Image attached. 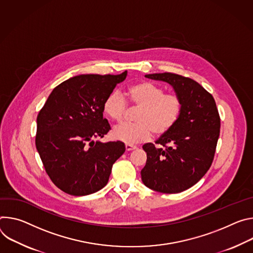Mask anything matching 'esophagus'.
<instances>
[{
    "instance_id": "obj_1",
    "label": "esophagus",
    "mask_w": 253,
    "mask_h": 253,
    "mask_svg": "<svg viewBox=\"0 0 253 253\" xmlns=\"http://www.w3.org/2000/svg\"><path fill=\"white\" fill-rule=\"evenodd\" d=\"M136 149V147L135 146H132V145H128V144H126V150L127 151V152H129V151H132V150H135Z\"/></svg>"
}]
</instances>
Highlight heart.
I'll list each match as a JSON object with an SVG mask.
<instances>
[{
  "label": "heart",
  "instance_id": "b5f03b06",
  "mask_svg": "<svg viewBox=\"0 0 253 253\" xmlns=\"http://www.w3.org/2000/svg\"><path fill=\"white\" fill-rule=\"evenodd\" d=\"M129 102L138 107L133 124L123 123L112 129L117 141L134 145L147 141L154 133L163 135L177 124L182 111V101L175 93L165 90L150 81L137 82L127 90ZM104 115L110 120L120 122L126 109L125 97L118 90L111 91L102 104Z\"/></svg>",
  "mask_w": 253,
  "mask_h": 253
}]
</instances>
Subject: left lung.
Listing matches in <instances>:
<instances>
[{
  "instance_id": "1",
  "label": "left lung",
  "mask_w": 253,
  "mask_h": 253,
  "mask_svg": "<svg viewBox=\"0 0 253 253\" xmlns=\"http://www.w3.org/2000/svg\"><path fill=\"white\" fill-rule=\"evenodd\" d=\"M145 77L169 83L182 101V111L174 127L156 141L158 148L143 146L147 163L142 181L157 192L180 193L200 181L212 164L220 133L218 109L213 96L191 78L170 72Z\"/></svg>"
}]
</instances>
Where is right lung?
<instances>
[{"label": "right lung", "instance_id": "right-lung-1", "mask_svg": "<svg viewBox=\"0 0 253 253\" xmlns=\"http://www.w3.org/2000/svg\"><path fill=\"white\" fill-rule=\"evenodd\" d=\"M127 75L80 74L56 86L37 117L36 148L51 181L72 196L102 189L125 144L94 142L110 129L102 104Z\"/></svg>", "mask_w": 253, "mask_h": 253}]
</instances>
